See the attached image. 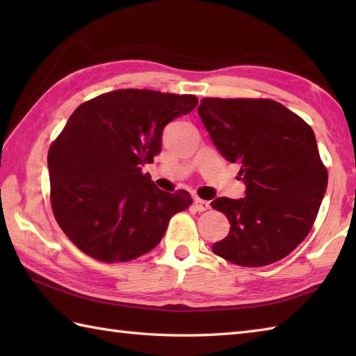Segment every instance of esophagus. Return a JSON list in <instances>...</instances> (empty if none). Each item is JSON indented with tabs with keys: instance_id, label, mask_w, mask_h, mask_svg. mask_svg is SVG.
Instances as JSON below:
<instances>
[{
	"instance_id": "1",
	"label": "esophagus",
	"mask_w": 356,
	"mask_h": 356,
	"mask_svg": "<svg viewBox=\"0 0 356 356\" xmlns=\"http://www.w3.org/2000/svg\"><path fill=\"white\" fill-rule=\"evenodd\" d=\"M194 208L195 211H199V213H203V211L209 209V203L207 200H202V199H194Z\"/></svg>"
}]
</instances>
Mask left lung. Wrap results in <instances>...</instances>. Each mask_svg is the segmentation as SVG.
<instances>
[{
	"label": "left lung",
	"instance_id": "8db88e82",
	"mask_svg": "<svg viewBox=\"0 0 356 356\" xmlns=\"http://www.w3.org/2000/svg\"><path fill=\"white\" fill-rule=\"evenodd\" d=\"M197 111L246 185L243 199L211 202L231 225L213 245L214 254L249 268L284 259L311 231L327 188L312 128L270 99L205 97Z\"/></svg>",
	"mask_w": 356,
	"mask_h": 356
}]
</instances>
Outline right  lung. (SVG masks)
I'll return each instance as SVG.
<instances>
[{
    "label": "right lung",
    "mask_w": 356,
    "mask_h": 356,
    "mask_svg": "<svg viewBox=\"0 0 356 356\" xmlns=\"http://www.w3.org/2000/svg\"><path fill=\"white\" fill-rule=\"evenodd\" d=\"M193 95L115 90L81 104L49 149L58 225L93 259L128 261L154 249L191 195L159 190L142 166L162 151L166 124L197 105Z\"/></svg>",
    "instance_id": "add662e5"
}]
</instances>
